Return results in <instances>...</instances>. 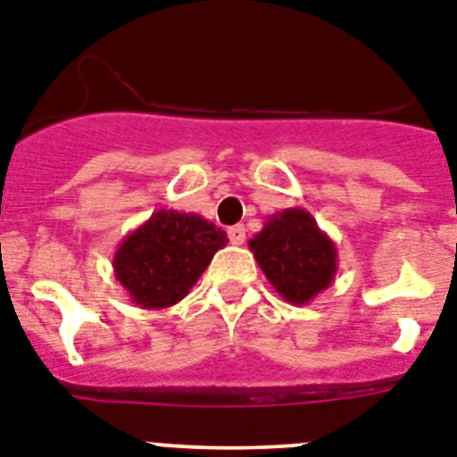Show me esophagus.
Instances as JSON below:
<instances>
[{
	"label": "esophagus",
	"mask_w": 457,
	"mask_h": 457,
	"mask_svg": "<svg viewBox=\"0 0 457 457\" xmlns=\"http://www.w3.org/2000/svg\"><path fill=\"white\" fill-rule=\"evenodd\" d=\"M228 237L235 246H239V244H244V239H246V229H244V225H232V228L228 229Z\"/></svg>",
	"instance_id": "esophagus-1"
}]
</instances>
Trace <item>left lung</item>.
Wrapping results in <instances>:
<instances>
[{"label": "left lung", "mask_w": 457, "mask_h": 457, "mask_svg": "<svg viewBox=\"0 0 457 457\" xmlns=\"http://www.w3.org/2000/svg\"><path fill=\"white\" fill-rule=\"evenodd\" d=\"M248 248L274 291L293 305L317 298L337 272L336 244L305 209L272 213Z\"/></svg>", "instance_id": "obj_1"}]
</instances>
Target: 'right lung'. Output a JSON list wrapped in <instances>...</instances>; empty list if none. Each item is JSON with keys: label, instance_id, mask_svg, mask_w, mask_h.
<instances>
[{"label": "right lung", "instance_id": "obj_1", "mask_svg": "<svg viewBox=\"0 0 457 457\" xmlns=\"http://www.w3.org/2000/svg\"><path fill=\"white\" fill-rule=\"evenodd\" d=\"M228 235L196 213L154 211L126 235L112 258L114 277L143 310H164L190 293Z\"/></svg>", "mask_w": 457, "mask_h": 457}]
</instances>
